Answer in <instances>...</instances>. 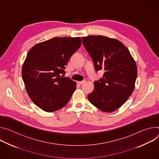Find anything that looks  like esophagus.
Masks as SVG:
<instances>
[{"label": "esophagus", "mask_w": 159, "mask_h": 159, "mask_svg": "<svg viewBox=\"0 0 159 159\" xmlns=\"http://www.w3.org/2000/svg\"><path fill=\"white\" fill-rule=\"evenodd\" d=\"M85 83V81H78V83L79 84H83V83Z\"/></svg>", "instance_id": "esophagus-1"}]
</instances>
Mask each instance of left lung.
I'll use <instances>...</instances> for the list:
<instances>
[{
	"label": "left lung",
	"instance_id": "1",
	"mask_svg": "<svg viewBox=\"0 0 159 159\" xmlns=\"http://www.w3.org/2000/svg\"><path fill=\"white\" fill-rule=\"evenodd\" d=\"M82 40L97 71H105L103 78L94 82V90L88 98L102 111L113 112L133 92L138 74L136 62L127 47L117 39L90 35L82 37Z\"/></svg>",
	"mask_w": 159,
	"mask_h": 159
}]
</instances>
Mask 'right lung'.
<instances>
[{"instance_id":"1","label":"right lung","mask_w":159,"mask_h":159,"mask_svg":"<svg viewBox=\"0 0 159 159\" xmlns=\"http://www.w3.org/2000/svg\"><path fill=\"white\" fill-rule=\"evenodd\" d=\"M80 37H55L34 45L22 67V78L32 102L44 111H57L68 103L76 82L64 77L69 59L80 47Z\"/></svg>"}]
</instances>
